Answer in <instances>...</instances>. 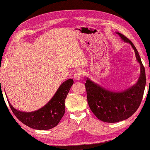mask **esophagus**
Segmentation results:
<instances>
[{
  "label": "esophagus",
  "instance_id": "1",
  "mask_svg": "<svg viewBox=\"0 0 150 150\" xmlns=\"http://www.w3.org/2000/svg\"><path fill=\"white\" fill-rule=\"evenodd\" d=\"M82 75V71H77L75 73V75H74V79L75 80H80L81 78V76Z\"/></svg>",
  "mask_w": 150,
  "mask_h": 150
}]
</instances>
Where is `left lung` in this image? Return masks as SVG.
I'll return each instance as SVG.
<instances>
[{"mask_svg": "<svg viewBox=\"0 0 150 150\" xmlns=\"http://www.w3.org/2000/svg\"><path fill=\"white\" fill-rule=\"evenodd\" d=\"M124 42H128L135 51L141 65V75L137 82L127 90L115 92L108 90L86 78L85 83L89 106L98 119L106 122H117L128 119L137 110L144 95L146 73L141 57L134 44L124 35L116 32Z\"/></svg>", "mask_w": 150, "mask_h": 150, "instance_id": "8db88e82", "label": "left lung"}]
</instances>
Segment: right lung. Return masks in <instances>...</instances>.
<instances>
[{
  "label": "right lung",
  "instance_id": "obj_1",
  "mask_svg": "<svg viewBox=\"0 0 150 150\" xmlns=\"http://www.w3.org/2000/svg\"><path fill=\"white\" fill-rule=\"evenodd\" d=\"M73 84L72 79L64 82L45 106L32 112L18 111L8 101L13 113L25 125L35 129H50L59 124L64 114L65 99Z\"/></svg>",
  "mask_w": 150,
  "mask_h": 150
}]
</instances>
